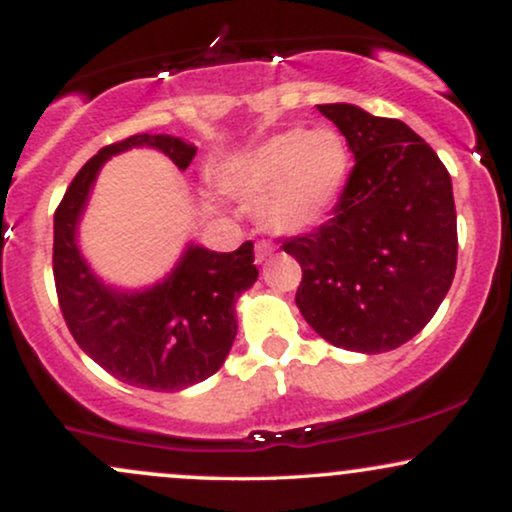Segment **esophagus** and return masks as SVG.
Returning <instances> with one entry per match:
<instances>
[{
  "label": "esophagus",
  "instance_id": "1",
  "mask_svg": "<svg viewBox=\"0 0 512 512\" xmlns=\"http://www.w3.org/2000/svg\"><path fill=\"white\" fill-rule=\"evenodd\" d=\"M269 255H272V245H269L267 240H257V243H255V260L264 262Z\"/></svg>",
  "mask_w": 512,
  "mask_h": 512
}]
</instances>
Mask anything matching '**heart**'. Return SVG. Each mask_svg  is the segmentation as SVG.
Instances as JSON below:
<instances>
[{
  "label": "heart",
  "instance_id": "b5f03b06",
  "mask_svg": "<svg viewBox=\"0 0 512 512\" xmlns=\"http://www.w3.org/2000/svg\"><path fill=\"white\" fill-rule=\"evenodd\" d=\"M349 173V151L332 129H289L219 170V187L240 202L260 199L274 233H301L325 219Z\"/></svg>",
  "mask_w": 512,
  "mask_h": 512
}]
</instances>
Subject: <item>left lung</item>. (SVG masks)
I'll return each instance as SVG.
<instances>
[{"instance_id": "left-lung-1", "label": "left lung", "mask_w": 512, "mask_h": 512, "mask_svg": "<svg viewBox=\"0 0 512 512\" xmlns=\"http://www.w3.org/2000/svg\"><path fill=\"white\" fill-rule=\"evenodd\" d=\"M317 110L356 163L332 219L281 245L303 269L296 305L339 349L392 351L424 330L455 276L450 173L404 122L349 103Z\"/></svg>"}]
</instances>
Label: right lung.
<instances>
[{"mask_svg":"<svg viewBox=\"0 0 512 512\" xmlns=\"http://www.w3.org/2000/svg\"><path fill=\"white\" fill-rule=\"evenodd\" d=\"M154 146L180 170L197 149L170 134H132L108 144L76 173L55 211L52 274L60 310L76 344L122 383L178 392L202 383L226 361L236 339V301L257 279L252 240L233 252L190 245L168 279L125 293L93 276L76 248V223L93 180L110 156Z\"/></svg>","mask_w":512,"mask_h":512,"instance_id":"1","label":"right lung"}]
</instances>
